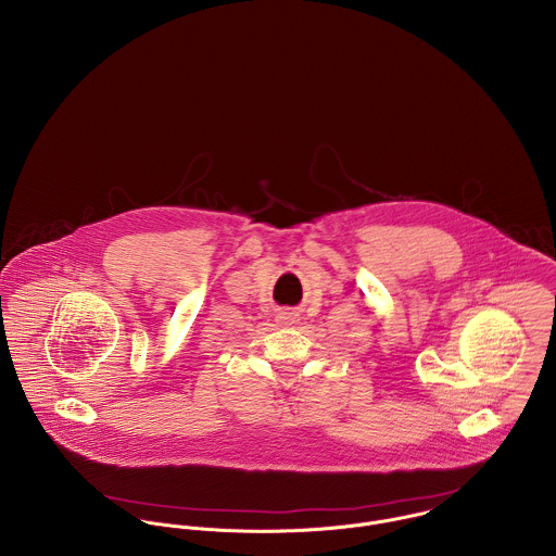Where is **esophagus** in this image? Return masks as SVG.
I'll use <instances>...</instances> for the list:
<instances>
[{
  "instance_id": "34e87169",
  "label": "esophagus",
  "mask_w": 556,
  "mask_h": 556,
  "mask_svg": "<svg viewBox=\"0 0 556 556\" xmlns=\"http://www.w3.org/2000/svg\"><path fill=\"white\" fill-rule=\"evenodd\" d=\"M276 321L282 324V326H293L298 321V313L291 311V308H280L278 315H276Z\"/></svg>"
}]
</instances>
